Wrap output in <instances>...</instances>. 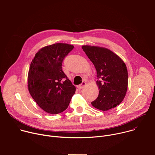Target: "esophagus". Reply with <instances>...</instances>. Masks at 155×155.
I'll return each mask as SVG.
<instances>
[{
    "instance_id": "34e87169",
    "label": "esophagus",
    "mask_w": 155,
    "mask_h": 155,
    "mask_svg": "<svg viewBox=\"0 0 155 155\" xmlns=\"http://www.w3.org/2000/svg\"><path fill=\"white\" fill-rule=\"evenodd\" d=\"M86 82L83 81V82H82L80 85H78V86H77V87H78V88H79V89H83V88L86 86Z\"/></svg>"
}]
</instances>
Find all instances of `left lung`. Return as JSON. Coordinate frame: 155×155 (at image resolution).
<instances>
[{
	"label": "left lung",
	"instance_id": "1",
	"mask_svg": "<svg viewBox=\"0 0 155 155\" xmlns=\"http://www.w3.org/2000/svg\"><path fill=\"white\" fill-rule=\"evenodd\" d=\"M82 49L97 71L99 93L92 105L102 111L116 107L124 99L128 85L126 64L115 53L99 47L83 45Z\"/></svg>",
	"mask_w": 155,
	"mask_h": 155
}]
</instances>
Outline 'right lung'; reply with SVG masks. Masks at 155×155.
Returning <instances> with one entry per match:
<instances>
[{
    "instance_id": "1",
    "label": "right lung",
    "mask_w": 155,
    "mask_h": 155,
    "mask_svg": "<svg viewBox=\"0 0 155 155\" xmlns=\"http://www.w3.org/2000/svg\"><path fill=\"white\" fill-rule=\"evenodd\" d=\"M74 48L54 43L41 48L32 59L28 73L30 94L44 111L58 114L67 109L76 88L62 69L64 59Z\"/></svg>"
}]
</instances>
